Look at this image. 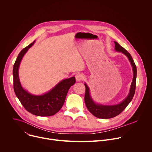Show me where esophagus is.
<instances>
[{"label": "esophagus", "mask_w": 152, "mask_h": 152, "mask_svg": "<svg viewBox=\"0 0 152 152\" xmlns=\"http://www.w3.org/2000/svg\"><path fill=\"white\" fill-rule=\"evenodd\" d=\"M75 78L77 81H80L83 79V76L82 74H77L75 76Z\"/></svg>", "instance_id": "34e87169"}]
</instances>
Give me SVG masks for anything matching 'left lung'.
<instances>
[{"label": "left lung", "mask_w": 152, "mask_h": 152, "mask_svg": "<svg viewBox=\"0 0 152 152\" xmlns=\"http://www.w3.org/2000/svg\"><path fill=\"white\" fill-rule=\"evenodd\" d=\"M115 43V49L117 52H120L124 54L129 60L131 64V66L133 69L134 77L131 83V88H130L129 93L127 97L122 101L121 103L114 105H103L96 103L92 99L90 89L86 83H84L85 86V103L86 107L88 111L95 117L99 118L108 119L115 117L119 115L124 109L126 106L131 102L134 97L136 88V79H137V67L135 64L131 55L125 49L121 46L118 43L114 41Z\"/></svg>", "instance_id": "obj_1"}]
</instances>
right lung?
<instances>
[{"label": "right lung", "mask_w": 152, "mask_h": 152, "mask_svg": "<svg viewBox=\"0 0 152 152\" xmlns=\"http://www.w3.org/2000/svg\"><path fill=\"white\" fill-rule=\"evenodd\" d=\"M35 41L24 48L18 54L13 67V86L16 96L29 113L37 116L48 117L56 114L62 107L68 91L76 82L75 77L64 79L47 93L35 96L24 90L21 85L18 77L20 62Z\"/></svg>", "instance_id": "add662e5"}]
</instances>
